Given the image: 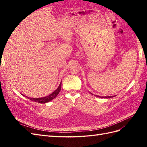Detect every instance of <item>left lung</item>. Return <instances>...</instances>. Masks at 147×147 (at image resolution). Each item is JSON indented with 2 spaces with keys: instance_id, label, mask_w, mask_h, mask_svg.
I'll list each match as a JSON object with an SVG mask.
<instances>
[{
  "instance_id": "1",
  "label": "left lung",
  "mask_w": 147,
  "mask_h": 147,
  "mask_svg": "<svg viewBox=\"0 0 147 147\" xmlns=\"http://www.w3.org/2000/svg\"><path fill=\"white\" fill-rule=\"evenodd\" d=\"M91 94H92V93H90ZM96 96H98V97H100V98H112V97H114V96H115L114 95V96H98L96 95Z\"/></svg>"
}]
</instances>
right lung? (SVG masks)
Wrapping results in <instances>:
<instances>
[{"label": "right lung", "instance_id": "obj_1", "mask_svg": "<svg viewBox=\"0 0 147 147\" xmlns=\"http://www.w3.org/2000/svg\"><path fill=\"white\" fill-rule=\"evenodd\" d=\"M61 82L60 83V85L58 86V88L56 89L54 92H52L51 94H50L48 96H46L45 97H42V98H30L26 96L27 98H28L31 100H32L33 102H36L40 103V104H45V103H47L50 101L52 100L53 99H54L56 96H57L59 94V93L60 92L61 89Z\"/></svg>", "mask_w": 147, "mask_h": 147}]
</instances>
